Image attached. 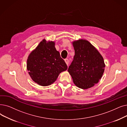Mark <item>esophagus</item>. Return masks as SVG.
I'll list each match as a JSON object with an SVG mask.
<instances>
[{
  "label": "esophagus",
  "mask_w": 127,
  "mask_h": 127,
  "mask_svg": "<svg viewBox=\"0 0 127 127\" xmlns=\"http://www.w3.org/2000/svg\"><path fill=\"white\" fill-rule=\"evenodd\" d=\"M65 62L66 63V64H67V66H68V64H69V60L68 59H65Z\"/></svg>",
  "instance_id": "obj_1"
}]
</instances>
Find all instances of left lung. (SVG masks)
<instances>
[{"label":"left lung","instance_id":"obj_1","mask_svg":"<svg viewBox=\"0 0 127 127\" xmlns=\"http://www.w3.org/2000/svg\"><path fill=\"white\" fill-rule=\"evenodd\" d=\"M73 44L75 56L67 70L77 87L87 89L101 79L105 68L104 60L88 41L80 39Z\"/></svg>","mask_w":127,"mask_h":127}]
</instances>
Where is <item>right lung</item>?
<instances>
[{
	"label": "right lung",
	"instance_id": "add662e5",
	"mask_svg": "<svg viewBox=\"0 0 127 127\" xmlns=\"http://www.w3.org/2000/svg\"><path fill=\"white\" fill-rule=\"evenodd\" d=\"M55 43L43 39L28 57L27 69L32 80L42 86L50 85L60 73L67 69L55 48Z\"/></svg>",
	"mask_w": 127,
	"mask_h": 127
}]
</instances>
